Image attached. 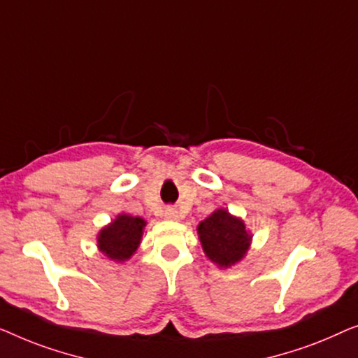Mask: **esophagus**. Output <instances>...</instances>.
I'll return each mask as SVG.
<instances>
[{"mask_svg":"<svg viewBox=\"0 0 358 358\" xmlns=\"http://www.w3.org/2000/svg\"><path fill=\"white\" fill-rule=\"evenodd\" d=\"M164 217L167 219V220H178V210H177V208H173V206H169V208H165Z\"/></svg>","mask_w":358,"mask_h":358,"instance_id":"34e87169","label":"esophagus"}]
</instances>
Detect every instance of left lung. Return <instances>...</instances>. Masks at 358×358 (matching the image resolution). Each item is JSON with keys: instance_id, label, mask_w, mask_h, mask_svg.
I'll list each match as a JSON object with an SVG mask.
<instances>
[{"instance_id": "left-lung-1", "label": "left lung", "mask_w": 358, "mask_h": 358, "mask_svg": "<svg viewBox=\"0 0 358 358\" xmlns=\"http://www.w3.org/2000/svg\"><path fill=\"white\" fill-rule=\"evenodd\" d=\"M199 241L208 258L220 268H230L243 259L251 243L245 222L227 209H217L198 225Z\"/></svg>"}]
</instances>
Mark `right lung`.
Returning a JSON list of instances; mask_svg holds the SVG:
<instances>
[{"instance_id": "add662e5", "label": "right lung", "mask_w": 358, "mask_h": 358, "mask_svg": "<svg viewBox=\"0 0 358 358\" xmlns=\"http://www.w3.org/2000/svg\"><path fill=\"white\" fill-rule=\"evenodd\" d=\"M145 220L141 217H133L128 214H120L112 224L99 231L97 245L99 250L107 258L123 263L129 259L138 250L143 238V230Z\"/></svg>"}]
</instances>
